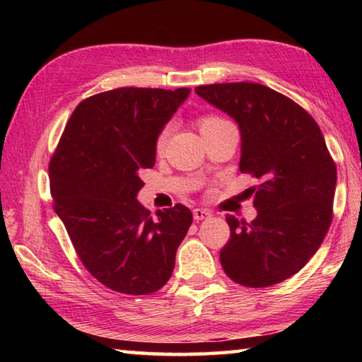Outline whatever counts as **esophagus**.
Segmentation results:
<instances>
[{
    "label": "esophagus",
    "instance_id": "34e87169",
    "mask_svg": "<svg viewBox=\"0 0 362 362\" xmlns=\"http://www.w3.org/2000/svg\"><path fill=\"white\" fill-rule=\"evenodd\" d=\"M212 216V212L211 211H207V209H194L193 211V217H194V220H204V218H209Z\"/></svg>",
    "mask_w": 362,
    "mask_h": 362
}]
</instances>
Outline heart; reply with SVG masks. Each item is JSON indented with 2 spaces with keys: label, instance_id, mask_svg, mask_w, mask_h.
<instances>
[{
  "label": "heart",
  "instance_id": "obj_1",
  "mask_svg": "<svg viewBox=\"0 0 362 362\" xmlns=\"http://www.w3.org/2000/svg\"><path fill=\"white\" fill-rule=\"evenodd\" d=\"M225 122H230V121H226L225 118H222V116H218V115H204V116H201V118H199L201 132L216 129V127L225 124ZM166 140H168V127H164V129L159 132L158 137H156V142H155L156 151H161L164 148V145H166Z\"/></svg>",
  "mask_w": 362,
  "mask_h": 362
}]
</instances>
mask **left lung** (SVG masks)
I'll return each mask as SVG.
<instances>
[{"instance_id":"8db88e82","label":"left lung","mask_w":362,"mask_h":362,"mask_svg":"<svg viewBox=\"0 0 362 362\" xmlns=\"http://www.w3.org/2000/svg\"><path fill=\"white\" fill-rule=\"evenodd\" d=\"M194 90L238 122L240 170L260 182L249 188L252 222L226 216L231 235L220 250L223 272L246 287L283 283L308 263L332 223L337 168L320 126L298 103L263 84Z\"/></svg>"}]
</instances>
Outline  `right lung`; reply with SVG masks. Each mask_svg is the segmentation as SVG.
<instances>
[{"instance_id": "add662e5", "label": "right lung", "mask_w": 362, "mask_h": 362, "mask_svg": "<svg viewBox=\"0 0 362 362\" xmlns=\"http://www.w3.org/2000/svg\"><path fill=\"white\" fill-rule=\"evenodd\" d=\"M189 89L119 88L84 99L49 161L52 207L79 260L108 289L148 296L168 283L193 222L183 204L153 217L139 173L155 166L158 134Z\"/></svg>"}]
</instances>
